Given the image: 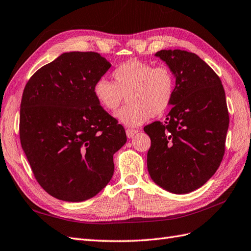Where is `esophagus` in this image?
Segmentation results:
<instances>
[{"instance_id": "1", "label": "esophagus", "mask_w": 251, "mask_h": 251, "mask_svg": "<svg viewBox=\"0 0 251 251\" xmlns=\"http://www.w3.org/2000/svg\"><path fill=\"white\" fill-rule=\"evenodd\" d=\"M137 132H138V130H136V129H126V136H127V138L130 139L135 136Z\"/></svg>"}]
</instances>
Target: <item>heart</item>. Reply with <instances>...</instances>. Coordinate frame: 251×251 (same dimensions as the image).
Here are the masks:
<instances>
[{
    "label": "heart",
    "mask_w": 251,
    "mask_h": 251,
    "mask_svg": "<svg viewBox=\"0 0 251 251\" xmlns=\"http://www.w3.org/2000/svg\"><path fill=\"white\" fill-rule=\"evenodd\" d=\"M113 78L115 83L106 78L98 79L93 93L98 103L109 111L118 109L127 97V106L115 113L122 124L140 126L170 107L176 79L169 67H153L147 62L130 60L114 69Z\"/></svg>",
    "instance_id": "obj_1"
}]
</instances>
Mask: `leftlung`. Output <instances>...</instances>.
<instances>
[{"mask_svg":"<svg viewBox=\"0 0 251 251\" xmlns=\"http://www.w3.org/2000/svg\"><path fill=\"white\" fill-rule=\"evenodd\" d=\"M176 78L166 122L144 127L151 138L148 170L172 194H189L217 171L225 154L229 113L218 75L199 56L185 50H160Z\"/></svg>","mask_w":251,"mask_h":251,"instance_id":"left-lung-1","label":"left lung"}]
</instances>
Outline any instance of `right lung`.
Returning <instances> with one entry per match:
<instances>
[{"instance_id": "add662e5", "label": "right lung", "mask_w": 251, "mask_h": 251, "mask_svg": "<svg viewBox=\"0 0 251 251\" xmlns=\"http://www.w3.org/2000/svg\"><path fill=\"white\" fill-rule=\"evenodd\" d=\"M110 67L96 52H65L38 69L23 91L21 147L39 185L59 200L85 201L106 187L113 155L127 141L93 93Z\"/></svg>"}]
</instances>
